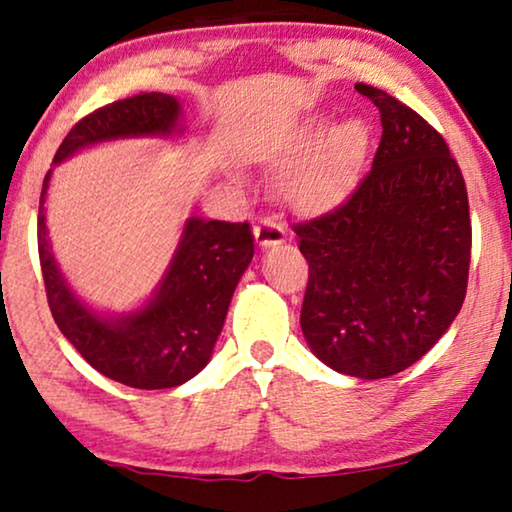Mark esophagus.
Returning a JSON list of instances; mask_svg holds the SVG:
<instances>
[{
	"label": "esophagus",
	"instance_id": "obj_1",
	"mask_svg": "<svg viewBox=\"0 0 512 512\" xmlns=\"http://www.w3.org/2000/svg\"><path fill=\"white\" fill-rule=\"evenodd\" d=\"M254 237H256V242L261 244L263 249H268V247H277V244L284 242L286 230L279 226V223H275V221L261 219L254 226Z\"/></svg>",
	"mask_w": 512,
	"mask_h": 512
}]
</instances>
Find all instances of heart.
Listing matches in <instances>:
<instances>
[{
    "instance_id": "obj_1",
    "label": "heart",
    "mask_w": 512,
    "mask_h": 512,
    "mask_svg": "<svg viewBox=\"0 0 512 512\" xmlns=\"http://www.w3.org/2000/svg\"><path fill=\"white\" fill-rule=\"evenodd\" d=\"M368 149V128L359 118L335 125L312 118L296 142L298 170L286 193L307 209H326L345 198Z\"/></svg>"
}]
</instances>
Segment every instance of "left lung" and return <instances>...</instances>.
Wrapping results in <instances>:
<instances>
[{
	"label": "left lung",
	"mask_w": 512,
	"mask_h": 512,
	"mask_svg": "<svg viewBox=\"0 0 512 512\" xmlns=\"http://www.w3.org/2000/svg\"><path fill=\"white\" fill-rule=\"evenodd\" d=\"M382 139L352 195L293 223L310 265L307 345L338 373L380 380L422 359L457 317L471 265V214L457 160L408 104L356 83Z\"/></svg>",
	"instance_id": "obj_1"
}]
</instances>
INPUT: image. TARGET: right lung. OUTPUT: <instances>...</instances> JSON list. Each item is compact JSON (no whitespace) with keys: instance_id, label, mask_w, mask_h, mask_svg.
<instances>
[{"instance_id":"obj_1","label":"right lung","mask_w":512,"mask_h":512,"mask_svg":"<svg viewBox=\"0 0 512 512\" xmlns=\"http://www.w3.org/2000/svg\"><path fill=\"white\" fill-rule=\"evenodd\" d=\"M179 114L177 97L165 93L111 102L67 132L53 163L109 139L172 135ZM48 181L51 170L41 188L37 242L48 307L62 335L90 366L125 387L172 389L198 375L212 359L230 298L254 258L249 223L191 216L153 298L142 310L109 319L76 298L51 254L44 214Z\"/></svg>"}]
</instances>
